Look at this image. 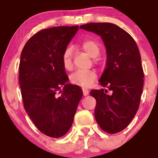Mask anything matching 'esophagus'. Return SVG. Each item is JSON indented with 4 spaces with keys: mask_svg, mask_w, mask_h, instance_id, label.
I'll return each mask as SVG.
<instances>
[{
    "mask_svg": "<svg viewBox=\"0 0 158 158\" xmlns=\"http://www.w3.org/2000/svg\"><path fill=\"white\" fill-rule=\"evenodd\" d=\"M82 91H83V95L84 96H86V95H89V90L87 89H82Z\"/></svg>",
    "mask_w": 158,
    "mask_h": 158,
    "instance_id": "34e87169",
    "label": "esophagus"
}]
</instances>
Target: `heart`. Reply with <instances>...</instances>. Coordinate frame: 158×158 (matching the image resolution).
Listing matches in <instances>:
<instances>
[{
    "label": "heart",
    "mask_w": 158,
    "mask_h": 158,
    "mask_svg": "<svg viewBox=\"0 0 158 158\" xmlns=\"http://www.w3.org/2000/svg\"><path fill=\"white\" fill-rule=\"evenodd\" d=\"M81 47L91 56H96L99 53L98 44L90 39H85L80 44ZM62 63L66 69H70L73 66V50L71 48L65 49L62 53ZM97 73L92 69H78L70 76V81L73 84L82 88H87L96 79Z\"/></svg>",
    "instance_id": "1"
}]
</instances>
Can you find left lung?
Here are the masks:
<instances>
[{
    "label": "left lung",
    "mask_w": 158,
    "mask_h": 158,
    "mask_svg": "<svg viewBox=\"0 0 158 158\" xmlns=\"http://www.w3.org/2000/svg\"><path fill=\"white\" fill-rule=\"evenodd\" d=\"M80 28L101 36L106 45L107 63L99 82L108 89H92L90 95L96 99L95 117L100 128L118 133L128 126L139 108L144 71L138 46L128 33L114 23H90Z\"/></svg>",
    "instance_id": "8db88e82"
}]
</instances>
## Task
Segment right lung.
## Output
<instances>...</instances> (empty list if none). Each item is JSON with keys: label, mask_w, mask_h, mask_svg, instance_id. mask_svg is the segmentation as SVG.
<instances>
[{"label": "right lung", "mask_w": 158, "mask_h": 158, "mask_svg": "<svg viewBox=\"0 0 158 158\" xmlns=\"http://www.w3.org/2000/svg\"><path fill=\"white\" fill-rule=\"evenodd\" d=\"M79 26L40 30L26 43L19 66L23 107L36 127L51 138H60L71 128L82 97L79 85L67 84L62 63Z\"/></svg>", "instance_id": "obj_1"}]
</instances>
